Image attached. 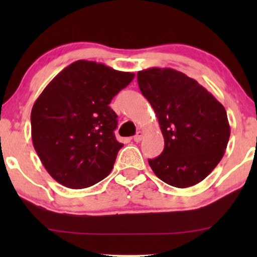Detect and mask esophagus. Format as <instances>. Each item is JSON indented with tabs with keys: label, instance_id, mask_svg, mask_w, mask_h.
Here are the masks:
<instances>
[{
	"label": "esophagus",
	"instance_id": "34e87169",
	"mask_svg": "<svg viewBox=\"0 0 257 257\" xmlns=\"http://www.w3.org/2000/svg\"><path fill=\"white\" fill-rule=\"evenodd\" d=\"M143 136H144V133L142 132V131H139L138 133H137V135L133 137V140H135L136 143H139L140 140H142V138H143Z\"/></svg>",
	"mask_w": 257,
	"mask_h": 257
}]
</instances>
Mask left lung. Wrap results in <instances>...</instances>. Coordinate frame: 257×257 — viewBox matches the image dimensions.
Listing matches in <instances>:
<instances>
[{
    "label": "left lung",
    "mask_w": 257,
    "mask_h": 257,
    "mask_svg": "<svg viewBox=\"0 0 257 257\" xmlns=\"http://www.w3.org/2000/svg\"><path fill=\"white\" fill-rule=\"evenodd\" d=\"M137 78L165 139L160 156L149 160L154 174L178 188L199 184L227 149L230 127L223 105L177 70L151 68L139 71Z\"/></svg>",
    "instance_id": "left-lung-1"
}]
</instances>
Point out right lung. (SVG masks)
<instances>
[{"label": "right lung", "mask_w": 257, "mask_h": 257, "mask_svg": "<svg viewBox=\"0 0 257 257\" xmlns=\"http://www.w3.org/2000/svg\"><path fill=\"white\" fill-rule=\"evenodd\" d=\"M135 78L91 61L63 69L31 110L35 150L56 181L65 187H90L106 178L122 144L117 142V114L108 106Z\"/></svg>", "instance_id": "right-lung-1"}]
</instances>
